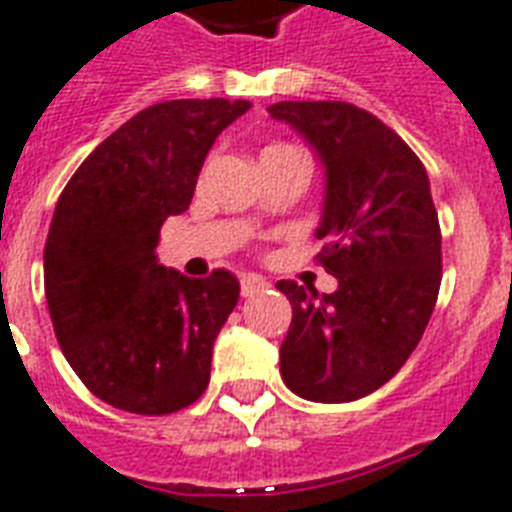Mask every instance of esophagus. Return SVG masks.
Returning a JSON list of instances; mask_svg holds the SVG:
<instances>
[{"instance_id":"obj_1","label":"esophagus","mask_w":512,"mask_h":512,"mask_svg":"<svg viewBox=\"0 0 512 512\" xmlns=\"http://www.w3.org/2000/svg\"><path fill=\"white\" fill-rule=\"evenodd\" d=\"M268 287V281L263 279V276H257V273H247L244 279H241V295L244 297H252L255 292H260V289Z\"/></svg>"}]
</instances>
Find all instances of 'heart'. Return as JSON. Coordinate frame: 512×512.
Listing matches in <instances>:
<instances>
[{
	"label": "heart",
	"mask_w": 512,
	"mask_h": 512,
	"mask_svg": "<svg viewBox=\"0 0 512 512\" xmlns=\"http://www.w3.org/2000/svg\"><path fill=\"white\" fill-rule=\"evenodd\" d=\"M273 148H295V146H289V143H273V146H268L265 151H273Z\"/></svg>",
	"instance_id": "obj_1"
}]
</instances>
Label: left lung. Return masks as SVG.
Returning a JSON list of instances; mask_svg holds the SVG:
<instances>
[{"label": "left lung", "instance_id": "obj_1", "mask_svg": "<svg viewBox=\"0 0 512 512\" xmlns=\"http://www.w3.org/2000/svg\"><path fill=\"white\" fill-rule=\"evenodd\" d=\"M327 167L316 239L337 292L279 281L292 303L281 380L297 396L345 404L369 396L417 348L441 287V225L428 172L388 124L345 100L268 106Z\"/></svg>", "mask_w": 512, "mask_h": 512}]
</instances>
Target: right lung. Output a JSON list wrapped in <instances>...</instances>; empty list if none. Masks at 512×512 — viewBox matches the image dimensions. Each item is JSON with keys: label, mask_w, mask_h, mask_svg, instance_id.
<instances>
[{"label": "right lung", "mask_w": 512, "mask_h": 512, "mask_svg": "<svg viewBox=\"0 0 512 512\" xmlns=\"http://www.w3.org/2000/svg\"><path fill=\"white\" fill-rule=\"evenodd\" d=\"M247 100H167L108 135L63 188L44 244V295L63 356L106 404L172 414L207 390L212 345L239 303L217 268L188 279L156 260L215 138Z\"/></svg>", "instance_id": "add662e5"}]
</instances>
